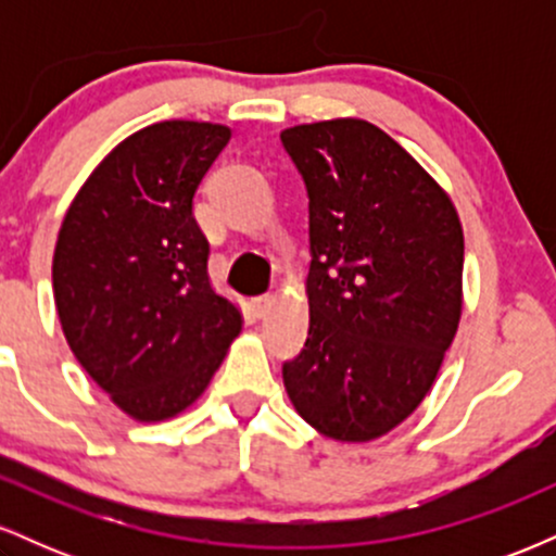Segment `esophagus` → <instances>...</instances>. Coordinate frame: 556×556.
Masks as SVG:
<instances>
[{"instance_id": "34e87169", "label": "esophagus", "mask_w": 556, "mask_h": 556, "mask_svg": "<svg viewBox=\"0 0 556 556\" xmlns=\"http://www.w3.org/2000/svg\"><path fill=\"white\" fill-rule=\"evenodd\" d=\"M271 305H274V295H261V298H253V300H251V311H253V316H256V318H264V316L269 314V311H271Z\"/></svg>"}]
</instances>
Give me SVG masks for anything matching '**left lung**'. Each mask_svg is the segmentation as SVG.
Instances as JSON below:
<instances>
[{
	"label": "left lung",
	"mask_w": 556,
	"mask_h": 556,
	"mask_svg": "<svg viewBox=\"0 0 556 556\" xmlns=\"http://www.w3.org/2000/svg\"><path fill=\"white\" fill-rule=\"evenodd\" d=\"M308 188L311 327L285 363L298 416L334 442H374L437 381L463 316V225L446 190L358 117L285 127Z\"/></svg>",
	"instance_id": "1"
}]
</instances>
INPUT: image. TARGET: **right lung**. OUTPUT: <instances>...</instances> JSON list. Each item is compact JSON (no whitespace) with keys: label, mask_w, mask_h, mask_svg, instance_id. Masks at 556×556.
Masks as SVG:
<instances>
[{"label":"right lung","mask_w":556,"mask_h":556,"mask_svg":"<svg viewBox=\"0 0 556 556\" xmlns=\"http://www.w3.org/2000/svg\"><path fill=\"white\" fill-rule=\"evenodd\" d=\"M232 138L164 119L127 136L70 203L52 261L54 305L86 374L138 424L188 410L242 329L208 279L193 195Z\"/></svg>","instance_id":"1"}]
</instances>
